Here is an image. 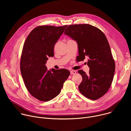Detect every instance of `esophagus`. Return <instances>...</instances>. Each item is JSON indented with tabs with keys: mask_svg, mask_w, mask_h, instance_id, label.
<instances>
[{
	"mask_svg": "<svg viewBox=\"0 0 131 131\" xmlns=\"http://www.w3.org/2000/svg\"><path fill=\"white\" fill-rule=\"evenodd\" d=\"M70 72L71 74H75L77 72V71L76 70H71Z\"/></svg>",
	"mask_w": 131,
	"mask_h": 131,
	"instance_id": "34e87169",
	"label": "esophagus"
}]
</instances>
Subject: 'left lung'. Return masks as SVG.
<instances>
[{
  "mask_svg": "<svg viewBox=\"0 0 131 131\" xmlns=\"http://www.w3.org/2000/svg\"><path fill=\"white\" fill-rule=\"evenodd\" d=\"M64 34L77 41L80 61L89 58V73L78 70L82 77L79 91L92 100L101 98L109 89L115 71V61L106 36L98 28L88 24L70 25Z\"/></svg>",
  "mask_w": 131,
  "mask_h": 131,
  "instance_id": "8db88e82",
  "label": "left lung"
}]
</instances>
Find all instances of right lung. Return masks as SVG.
I'll return each instance as SVG.
<instances>
[{
  "instance_id": "1",
  "label": "right lung",
  "mask_w": 131,
  "mask_h": 131,
  "mask_svg": "<svg viewBox=\"0 0 131 131\" xmlns=\"http://www.w3.org/2000/svg\"><path fill=\"white\" fill-rule=\"evenodd\" d=\"M67 26L36 27L25 41L20 62L22 76L30 94L40 101L58 96L70 74L66 69L48 70L45 65L48 58L54 55V46Z\"/></svg>"
}]
</instances>
